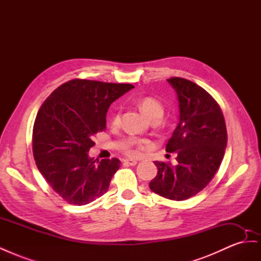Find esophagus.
I'll return each mask as SVG.
<instances>
[{"instance_id": "1", "label": "esophagus", "mask_w": 261, "mask_h": 261, "mask_svg": "<svg viewBox=\"0 0 261 261\" xmlns=\"http://www.w3.org/2000/svg\"><path fill=\"white\" fill-rule=\"evenodd\" d=\"M124 164H125V165H136V164H137V161H136V160L126 159V160H124Z\"/></svg>"}]
</instances>
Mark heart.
Instances as JSON below:
<instances>
[{
	"label": "heart",
	"mask_w": 261,
	"mask_h": 261,
	"mask_svg": "<svg viewBox=\"0 0 261 261\" xmlns=\"http://www.w3.org/2000/svg\"><path fill=\"white\" fill-rule=\"evenodd\" d=\"M140 108L143 111L150 117L162 116L163 115V106L159 100L152 97H145L140 100ZM121 121V113L117 112L113 116V124H118ZM146 145V141L136 137H128L126 138L122 145L123 151L129 156L138 155L139 151Z\"/></svg>",
	"instance_id": "b5f03b06"
}]
</instances>
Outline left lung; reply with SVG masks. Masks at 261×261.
Instances as JSON below:
<instances>
[{
  "mask_svg": "<svg viewBox=\"0 0 261 261\" xmlns=\"http://www.w3.org/2000/svg\"><path fill=\"white\" fill-rule=\"evenodd\" d=\"M167 81L177 94L179 122L165 150L177 154V164L154 161L158 174L149 187L164 198L180 201L201 192L215 176L227 133L221 108L209 92L185 78Z\"/></svg>",
  "mask_w": 261,
  "mask_h": 261,
  "instance_id": "8db88e82",
  "label": "left lung"
}]
</instances>
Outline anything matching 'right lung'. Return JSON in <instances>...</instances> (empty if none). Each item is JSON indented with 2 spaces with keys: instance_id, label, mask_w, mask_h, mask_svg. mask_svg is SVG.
I'll return each mask as SVG.
<instances>
[{
  "instance_id": "right-lung-1",
  "label": "right lung",
  "mask_w": 261,
  "mask_h": 261,
  "mask_svg": "<svg viewBox=\"0 0 261 261\" xmlns=\"http://www.w3.org/2000/svg\"><path fill=\"white\" fill-rule=\"evenodd\" d=\"M132 88L77 78L58 87L39 109L33 129L37 168L68 203L83 206L108 192L121 161L94 160L88 152L93 136L106 129L109 107Z\"/></svg>"
}]
</instances>
